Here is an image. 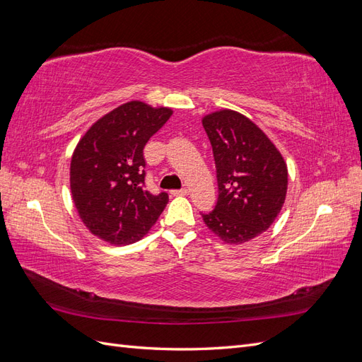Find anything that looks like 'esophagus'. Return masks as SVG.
<instances>
[{"label": "esophagus", "mask_w": 362, "mask_h": 362, "mask_svg": "<svg viewBox=\"0 0 362 362\" xmlns=\"http://www.w3.org/2000/svg\"><path fill=\"white\" fill-rule=\"evenodd\" d=\"M172 194L173 196H185V194H189V190L185 189V187H182L180 190H172Z\"/></svg>", "instance_id": "obj_1"}]
</instances>
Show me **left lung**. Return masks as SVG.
<instances>
[{
	"label": "left lung",
	"instance_id": "left-lung-1",
	"mask_svg": "<svg viewBox=\"0 0 362 362\" xmlns=\"http://www.w3.org/2000/svg\"><path fill=\"white\" fill-rule=\"evenodd\" d=\"M216 163L218 196L205 225L225 243L255 238L286 201L288 172L279 151L246 116L221 110L202 119Z\"/></svg>",
	"mask_w": 362,
	"mask_h": 362
}]
</instances>
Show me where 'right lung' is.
Returning <instances> with one entry per match:
<instances>
[{
	"label": "right lung",
	"mask_w": 362,
	"mask_h": 362,
	"mask_svg": "<svg viewBox=\"0 0 362 362\" xmlns=\"http://www.w3.org/2000/svg\"><path fill=\"white\" fill-rule=\"evenodd\" d=\"M170 116V108L131 101L98 120L76 145L71 192L92 234L112 245H129L157 222L169 194L146 190L144 148Z\"/></svg>",
	"instance_id": "obj_1"
}]
</instances>
